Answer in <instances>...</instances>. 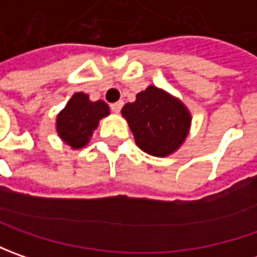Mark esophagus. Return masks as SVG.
Here are the masks:
<instances>
[{
  "mask_svg": "<svg viewBox=\"0 0 257 257\" xmlns=\"http://www.w3.org/2000/svg\"><path fill=\"white\" fill-rule=\"evenodd\" d=\"M110 107H111V111H114V113H120V111H121V108H123V101L113 103Z\"/></svg>",
  "mask_w": 257,
  "mask_h": 257,
  "instance_id": "34e87169",
  "label": "esophagus"
}]
</instances>
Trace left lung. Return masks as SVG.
<instances>
[{
    "label": "left lung",
    "instance_id": "left-lung-1",
    "mask_svg": "<svg viewBox=\"0 0 257 257\" xmlns=\"http://www.w3.org/2000/svg\"><path fill=\"white\" fill-rule=\"evenodd\" d=\"M136 144L156 157L174 153L186 140L192 115L187 107L172 94L149 85L136 95L134 103L121 110Z\"/></svg>",
    "mask_w": 257,
    "mask_h": 257
}]
</instances>
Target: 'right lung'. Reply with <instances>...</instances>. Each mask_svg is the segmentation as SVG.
Listing matches in <instances>:
<instances>
[{
  "label": "right lung",
  "mask_w": 257,
  "mask_h": 257,
  "mask_svg": "<svg viewBox=\"0 0 257 257\" xmlns=\"http://www.w3.org/2000/svg\"><path fill=\"white\" fill-rule=\"evenodd\" d=\"M110 114L103 100L91 101L84 93H75L57 115L55 128L60 139L71 149H81L88 144L98 121Z\"/></svg>",
  "instance_id": "right-lung-1"
}]
</instances>
